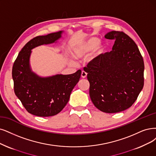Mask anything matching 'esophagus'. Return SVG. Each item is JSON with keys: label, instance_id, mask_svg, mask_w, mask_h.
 <instances>
[{"label": "esophagus", "instance_id": "1", "mask_svg": "<svg viewBox=\"0 0 156 156\" xmlns=\"http://www.w3.org/2000/svg\"><path fill=\"white\" fill-rule=\"evenodd\" d=\"M87 73L85 72L84 71H82V74H81V76H82V78H86V77H87Z\"/></svg>", "mask_w": 156, "mask_h": 156}]
</instances>
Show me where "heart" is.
<instances>
[{
    "label": "heart",
    "mask_w": 156,
    "mask_h": 156,
    "mask_svg": "<svg viewBox=\"0 0 156 156\" xmlns=\"http://www.w3.org/2000/svg\"><path fill=\"white\" fill-rule=\"evenodd\" d=\"M100 39L96 37H92L85 42L79 43L72 49V54L76 59L82 58L87 55L90 52L96 48V53L98 55L102 53L105 51V46L100 44Z\"/></svg>",
    "instance_id": "1"
}]
</instances>
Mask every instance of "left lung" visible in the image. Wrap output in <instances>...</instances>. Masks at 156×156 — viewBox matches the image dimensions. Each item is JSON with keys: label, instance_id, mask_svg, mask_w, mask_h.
I'll return each mask as SVG.
<instances>
[{"label": "left lung", "instance_id": "left-lung-1", "mask_svg": "<svg viewBox=\"0 0 156 156\" xmlns=\"http://www.w3.org/2000/svg\"><path fill=\"white\" fill-rule=\"evenodd\" d=\"M112 51L101 54L83 68L91 101L100 111L116 113L130 107L144 85V62L136 44L123 31H112Z\"/></svg>", "mask_w": 156, "mask_h": 156}]
</instances>
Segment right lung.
Returning a JSON list of instances; mask_svg holds the SVG:
<instances>
[{"label": "right lung", "instance_id": "1", "mask_svg": "<svg viewBox=\"0 0 156 156\" xmlns=\"http://www.w3.org/2000/svg\"><path fill=\"white\" fill-rule=\"evenodd\" d=\"M62 33L33 38L21 49L13 63L12 77L15 95L26 110L34 116L48 117L58 114L66 105L81 76V70L71 74H57L48 78L39 77L31 71V49L55 42L61 37Z\"/></svg>", "mask_w": 156, "mask_h": 156}]
</instances>
